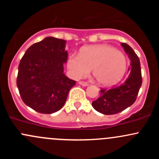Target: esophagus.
<instances>
[{
    "mask_svg": "<svg viewBox=\"0 0 159 159\" xmlns=\"http://www.w3.org/2000/svg\"><path fill=\"white\" fill-rule=\"evenodd\" d=\"M79 84L82 86H88L89 85V83L85 82V81H79Z\"/></svg>",
    "mask_w": 159,
    "mask_h": 159,
    "instance_id": "obj_1",
    "label": "esophagus"
}]
</instances>
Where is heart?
Masks as SVG:
<instances>
[{"mask_svg":"<svg viewBox=\"0 0 159 159\" xmlns=\"http://www.w3.org/2000/svg\"><path fill=\"white\" fill-rule=\"evenodd\" d=\"M67 66L75 79L84 78L92 69L96 81L108 86L122 78L127 68V61L125 54L114 47L98 44L83 48L79 56L70 54Z\"/></svg>","mask_w":159,"mask_h":159,"instance_id":"obj_1","label":"heart"}]
</instances>
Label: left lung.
Masks as SVG:
<instances>
[{
    "label": "left lung",
    "mask_w": 159,
    "mask_h": 159,
    "mask_svg": "<svg viewBox=\"0 0 159 159\" xmlns=\"http://www.w3.org/2000/svg\"><path fill=\"white\" fill-rule=\"evenodd\" d=\"M131 60V68L127 79L120 85L111 89H101L100 97L92 102L97 111L104 115H115L134 104L142 84L140 61L134 50L126 43H121Z\"/></svg>",
    "instance_id": "obj_1"
}]
</instances>
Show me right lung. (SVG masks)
I'll list each match as a JSON object with an SVG mask.
<instances>
[{"label": "right lung", "instance_id": "obj_1", "mask_svg": "<svg viewBox=\"0 0 159 159\" xmlns=\"http://www.w3.org/2000/svg\"><path fill=\"white\" fill-rule=\"evenodd\" d=\"M65 40L48 37L31 45L18 65L17 86L25 105L41 114L64 106L76 81L64 74L68 59Z\"/></svg>", "mask_w": 159, "mask_h": 159}]
</instances>
